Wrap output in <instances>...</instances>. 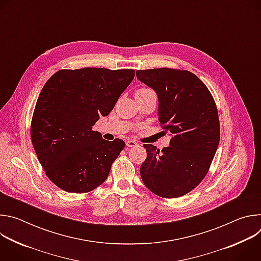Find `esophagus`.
<instances>
[{
  "mask_svg": "<svg viewBox=\"0 0 261 261\" xmlns=\"http://www.w3.org/2000/svg\"><path fill=\"white\" fill-rule=\"evenodd\" d=\"M137 143L134 141V140H130V139H128V140H126V145L127 146H135Z\"/></svg>",
  "mask_w": 261,
  "mask_h": 261,
  "instance_id": "esophagus-1",
  "label": "esophagus"
}]
</instances>
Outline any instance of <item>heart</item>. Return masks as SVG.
<instances>
[{"label": "heart", "mask_w": 261, "mask_h": 261, "mask_svg": "<svg viewBox=\"0 0 261 261\" xmlns=\"http://www.w3.org/2000/svg\"><path fill=\"white\" fill-rule=\"evenodd\" d=\"M143 90H146V89H143Z\"/></svg>", "instance_id": "b5f03b06"}]
</instances>
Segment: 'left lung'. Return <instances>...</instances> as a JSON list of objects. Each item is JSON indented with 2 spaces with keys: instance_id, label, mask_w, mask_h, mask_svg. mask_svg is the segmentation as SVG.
Segmentation results:
<instances>
[{
  "instance_id": "left-lung-1",
  "label": "left lung",
  "mask_w": 261,
  "mask_h": 261,
  "mask_svg": "<svg viewBox=\"0 0 261 261\" xmlns=\"http://www.w3.org/2000/svg\"><path fill=\"white\" fill-rule=\"evenodd\" d=\"M137 79L158 96V120L171 135L160 151L146 143L140 175L158 196L175 198L204 178L220 140L218 110L206 86L192 72L170 68L137 70Z\"/></svg>"
}]
</instances>
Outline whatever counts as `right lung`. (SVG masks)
I'll return each instance as SVG.
<instances>
[{"label":"right lung","mask_w":261,"mask_h":261,"mask_svg":"<svg viewBox=\"0 0 261 261\" xmlns=\"http://www.w3.org/2000/svg\"><path fill=\"white\" fill-rule=\"evenodd\" d=\"M134 75L132 69H63L46 82L35 106L31 138L59 188L86 193L105 181L125 141L105 140L92 128L114 109Z\"/></svg>","instance_id":"right-lung-1"}]
</instances>
